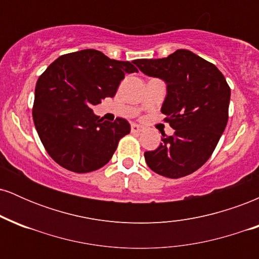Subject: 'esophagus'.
<instances>
[{"label":"esophagus","mask_w":259,"mask_h":259,"mask_svg":"<svg viewBox=\"0 0 259 259\" xmlns=\"http://www.w3.org/2000/svg\"><path fill=\"white\" fill-rule=\"evenodd\" d=\"M142 132V127L138 125V124H132V133L134 134H139Z\"/></svg>","instance_id":"34e87169"}]
</instances>
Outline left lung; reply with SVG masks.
I'll return each instance as SVG.
<instances>
[{
    "instance_id": "8db88e82",
    "label": "left lung",
    "mask_w": 259,
    "mask_h": 259,
    "mask_svg": "<svg viewBox=\"0 0 259 259\" xmlns=\"http://www.w3.org/2000/svg\"><path fill=\"white\" fill-rule=\"evenodd\" d=\"M148 76L163 79L167 97L160 112L175 130L162 134V144L145 152L154 173L178 179L201 168L212 156L229 118L230 88L214 64L189 50L165 58L135 59Z\"/></svg>"
}]
</instances>
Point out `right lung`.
I'll use <instances>...</instances> for the list:
<instances>
[{
	"label": "right lung",
	"instance_id": "right-lung-1",
	"mask_svg": "<svg viewBox=\"0 0 259 259\" xmlns=\"http://www.w3.org/2000/svg\"><path fill=\"white\" fill-rule=\"evenodd\" d=\"M135 72L130 62L81 50L58 57L38 76L32 119L56 163L74 173H89L109 162L130 124L123 118L102 121L91 107L114 96L125 73Z\"/></svg>",
	"mask_w": 259,
	"mask_h": 259
}]
</instances>
